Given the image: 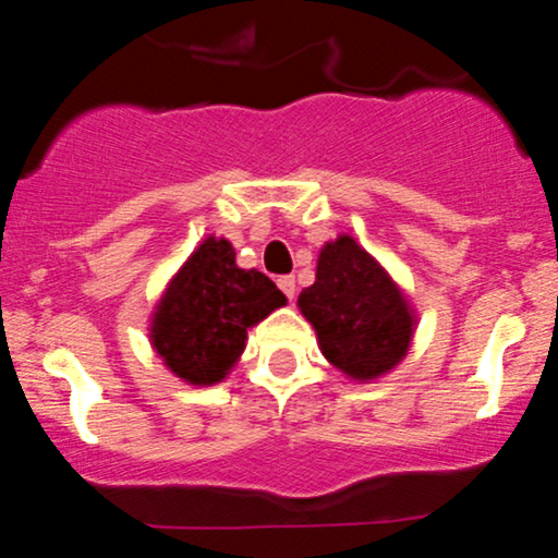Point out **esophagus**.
<instances>
[{
  "instance_id": "esophagus-1",
  "label": "esophagus",
  "mask_w": 558,
  "mask_h": 558,
  "mask_svg": "<svg viewBox=\"0 0 558 558\" xmlns=\"http://www.w3.org/2000/svg\"><path fill=\"white\" fill-rule=\"evenodd\" d=\"M278 289L283 291L286 299H293V293H296V280H293L291 275H280V278H278Z\"/></svg>"
}]
</instances>
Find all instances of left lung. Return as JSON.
Segmentation results:
<instances>
[{"label": "left lung", "mask_w": 558, "mask_h": 558, "mask_svg": "<svg viewBox=\"0 0 558 558\" xmlns=\"http://www.w3.org/2000/svg\"><path fill=\"white\" fill-rule=\"evenodd\" d=\"M299 307L323 354L347 376L376 378L405 357L413 333L405 299L349 235L320 251L315 283L302 291Z\"/></svg>", "instance_id": "left-lung-1"}]
</instances>
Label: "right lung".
Segmentation results:
<instances>
[{
    "instance_id": "1",
    "label": "right lung",
    "mask_w": 558,
    "mask_h": 558,
    "mask_svg": "<svg viewBox=\"0 0 558 558\" xmlns=\"http://www.w3.org/2000/svg\"><path fill=\"white\" fill-rule=\"evenodd\" d=\"M283 304L267 275L241 269L230 243L209 238L171 280L153 320V344L171 373L209 387L241 357L246 330Z\"/></svg>"
}]
</instances>
